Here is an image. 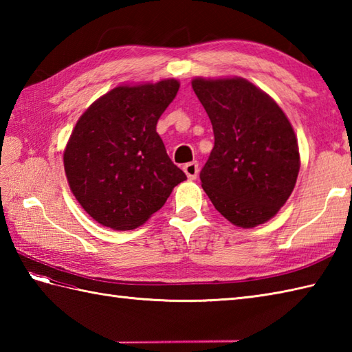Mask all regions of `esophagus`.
Returning <instances> with one entry per match:
<instances>
[{
	"mask_svg": "<svg viewBox=\"0 0 352 352\" xmlns=\"http://www.w3.org/2000/svg\"><path fill=\"white\" fill-rule=\"evenodd\" d=\"M183 170L186 172V175H188L189 180H197L198 177V162H190V163H186L183 166Z\"/></svg>",
	"mask_w": 352,
	"mask_h": 352,
	"instance_id": "1",
	"label": "esophagus"
}]
</instances>
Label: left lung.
I'll list each match as a JSON object with an SVG mask.
<instances>
[{
    "label": "left lung",
    "instance_id": "1",
    "mask_svg": "<svg viewBox=\"0 0 352 352\" xmlns=\"http://www.w3.org/2000/svg\"><path fill=\"white\" fill-rule=\"evenodd\" d=\"M213 126L214 146L201 186L236 227L252 228L278 213L300 172L294 126L271 96L242 77L192 80Z\"/></svg>",
    "mask_w": 352,
    "mask_h": 352
}]
</instances>
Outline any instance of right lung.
I'll return each instance as SVG.
<instances>
[{"instance_id": "obj_1", "label": "right lung", "mask_w": 352, "mask_h": 352, "mask_svg": "<svg viewBox=\"0 0 352 352\" xmlns=\"http://www.w3.org/2000/svg\"><path fill=\"white\" fill-rule=\"evenodd\" d=\"M180 89L175 78L121 85L80 116L63 153L71 192L104 227L133 230L186 180L155 131Z\"/></svg>"}]
</instances>
